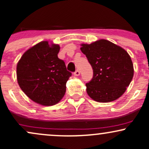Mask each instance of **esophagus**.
Masks as SVG:
<instances>
[{
    "mask_svg": "<svg viewBox=\"0 0 149 149\" xmlns=\"http://www.w3.org/2000/svg\"><path fill=\"white\" fill-rule=\"evenodd\" d=\"M73 75H74L75 76H78L80 75V71L79 70H76V71H75L74 73H73Z\"/></svg>",
    "mask_w": 149,
    "mask_h": 149,
    "instance_id": "1",
    "label": "esophagus"
}]
</instances>
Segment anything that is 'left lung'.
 Segmentation results:
<instances>
[{"label":"left lung","instance_id":"left-lung-1","mask_svg":"<svg viewBox=\"0 0 149 149\" xmlns=\"http://www.w3.org/2000/svg\"><path fill=\"white\" fill-rule=\"evenodd\" d=\"M93 69V78L86 83L88 95L98 102L116 100L125 92L132 80L134 67L130 56L123 48L104 39L82 44Z\"/></svg>","mask_w":149,"mask_h":149}]
</instances>
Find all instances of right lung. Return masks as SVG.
<instances>
[{"instance_id":"1","label":"right lung","mask_w":149,"mask_h":149,"mask_svg":"<svg viewBox=\"0 0 149 149\" xmlns=\"http://www.w3.org/2000/svg\"><path fill=\"white\" fill-rule=\"evenodd\" d=\"M60 47L42 41L26 50L17 65L20 88L36 103L43 106L57 104L66 92L71 73L58 58Z\"/></svg>"}]
</instances>
